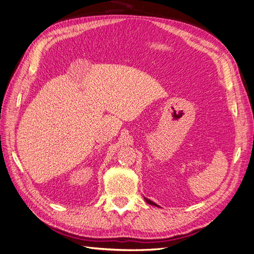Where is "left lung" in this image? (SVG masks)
Instances as JSON below:
<instances>
[{
	"label": "left lung",
	"mask_w": 254,
	"mask_h": 254,
	"mask_svg": "<svg viewBox=\"0 0 254 254\" xmlns=\"http://www.w3.org/2000/svg\"><path fill=\"white\" fill-rule=\"evenodd\" d=\"M144 200H145V202H146L147 204H151V205H154V206H157V207H159V205H157L155 202H153V201H151V200H148V199H146V198H144Z\"/></svg>",
	"instance_id": "1"
}]
</instances>
